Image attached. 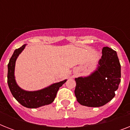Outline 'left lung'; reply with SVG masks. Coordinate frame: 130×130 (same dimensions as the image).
Returning <instances> with one entry per match:
<instances>
[{"mask_svg":"<svg viewBox=\"0 0 130 130\" xmlns=\"http://www.w3.org/2000/svg\"><path fill=\"white\" fill-rule=\"evenodd\" d=\"M96 71L86 77L75 78V95L84 106L101 107L115 96L121 82V65L116 51L104 47Z\"/></svg>","mask_w":130,"mask_h":130,"instance_id":"left-lung-1","label":"left lung"}]
</instances>
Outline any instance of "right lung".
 <instances>
[{
	"mask_svg": "<svg viewBox=\"0 0 130 130\" xmlns=\"http://www.w3.org/2000/svg\"><path fill=\"white\" fill-rule=\"evenodd\" d=\"M25 45L16 49L13 53L12 57L9 60L8 64V73H7V82L9 89L13 97L23 107L34 109L42 107L44 105H49L54 101L57 91L59 88L66 82H60L52 84L48 88L34 92H27L21 89L17 86L14 76L15 61L17 57L25 48Z\"/></svg>",
	"mask_w": 130,
	"mask_h": 130,
	"instance_id": "obj_1",
	"label": "right lung"
}]
</instances>
